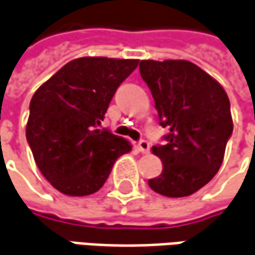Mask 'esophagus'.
<instances>
[{
	"label": "esophagus",
	"instance_id": "34e87169",
	"mask_svg": "<svg viewBox=\"0 0 255 255\" xmlns=\"http://www.w3.org/2000/svg\"><path fill=\"white\" fill-rule=\"evenodd\" d=\"M138 149H139V152H142V153H149V142L146 141V139H141V141L138 142Z\"/></svg>",
	"mask_w": 255,
	"mask_h": 255
}]
</instances>
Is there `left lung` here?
<instances>
[{"label":"left lung","instance_id":"left-lung-1","mask_svg":"<svg viewBox=\"0 0 255 255\" xmlns=\"http://www.w3.org/2000/svg\"><path fill=\"white\" fill-rule=\"evenodd\" d=\"M139 72L155 99L166 145L152 152L163 170L149 187L170 198L191 195L218 173L233 132L230 102L219 82L184 60L139 62Z\"/></svg>","mask_w":255,"mask_h":255}]
</instances>
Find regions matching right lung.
Segmentation results:
<instances>
[{
	"label": "right lung",
	"mask_w": 255,
	"mask_h": 255,
	"mask_svg": "<svg viewBox=\"0 0 255 255\" xmlns=\"http://www.w3.org/2000/svg\"><path fill=\"white\" fill-rule=\"evenodd\" d=\"M138 60L82 57L65 64L30 100L26 139L41 174L60 193H96L129 142L99 129L117 88Z\"/></svg>",
	"instance_id": "obj_1"
}]
</instances>
